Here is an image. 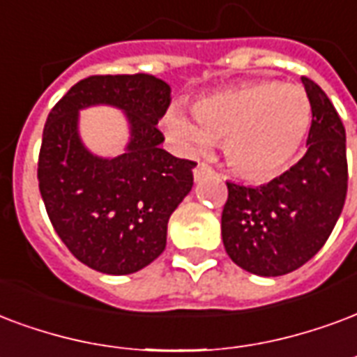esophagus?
Returning a JSON list of instances; mask_svg holds the SVG:
<instances>
[{
  "instance_id": "34e87169",
  "label": "esophagus",
  "mask_w": 357,
  "mask_h": 357,
  "mask_svg": "<svg viewBox=\"0 0 357 357\" xmlns=\"http://www.w3.org/2000/svg\"><path fill=\"white\" fill-rule=\"evenodd\" d=\"M213 174V168L210 165H206V162H200V165H197V168H195V181H202L204 178H212Z\"/></svg>"
}]
</instances>
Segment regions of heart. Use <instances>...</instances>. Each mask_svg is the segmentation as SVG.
I'll return each mask as SVG.
<instances>
[{"mask_svg": "<svg viewBox=\"0 0 357 357\" xmlns=\"http://www.w3.org/2000/svg\"><path fill=\"white\" fill-rule=\"evenodd\" d=\"M187 117L170 109L165 126L187 153L208 149L225 139V155L234 168L253 179L286 170L305 142L312 109L303 86L255 79L199 98Z\"/></svg>", "mask_w": 357, "mask_h": 357, "instance_id": "1", "label": "heart"}]
</instances>
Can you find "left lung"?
Masks as SVG:
<instances>
[{
	"mask_svg": "<svg viewBox=\"0 0 357 357\" xmlns=\"http://www.w3.org/2000/svg\"><path fill=\"white\" fill-rule=\"evenodd\" d=\"M312 109L305 157L266 185L227 183L221 213L227 253L257 276H282L310 261L339 219L348 189L347 132L331 100L301 79Z\"/></svg>",
	"mask_w": 357,
	"mask_h": 357,
	"instance_id": "left-lung-1",
	"label": "left lung"
}]
</instances>
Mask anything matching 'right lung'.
<instances>
[{
    "label": "right lung",
    "mask_w": 357,
    "mask_h": 357,
    "mask_svg": "<svg viewBox=\"0 0 357 357\" xmlns=\"http://www.w3.org/2000/svg\"><path fill=\"white\" fill-rule=\"evenodd\" d=\"M170 86L147 73L91 75L73 84L43 128L39 191L54 231L81 263L104 274H132L166 248L172 212L192 187L197 162L165 151L158 121ZM123 109L131 125L126 153L98 158L78 138V109Z\"/></svg>",
    "instance_id": "obj_1"
}]
</instances>
